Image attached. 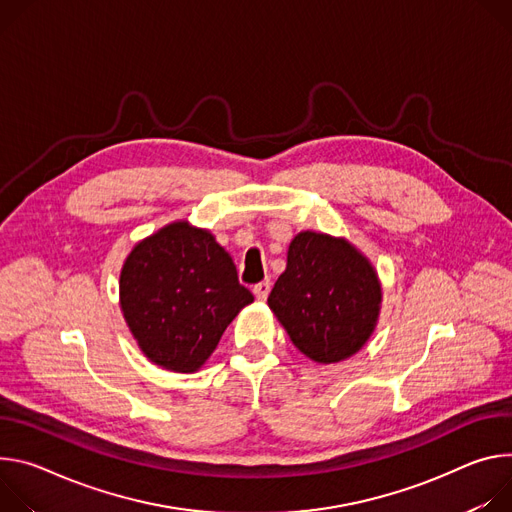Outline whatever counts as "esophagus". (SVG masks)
<instances>
[{
	"label": "esophagus",
	"mask_w": 512,
	"mask_h": 512,
	"mask_svg": "<svg viewBox=\"0 0 512 512\" xmlns=\"http://www.w3.org/2000/svg\"><path fill=\"white\" fill-rule=\"evenodd\" d=\"M270 280H262V282H258V285H254V295H256V299L258 301H266L268 299V293H270Z\"/></svg>",
	"instance_id": "34e87169"
}]
</instances>
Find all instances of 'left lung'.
I'll return each instance as SVG.
<instances>
[{
	"label": "left lung",
	"instance_id": "8db88e82",
	"mask_svg": "<svg viewBox=\"0 0 512 512\" xmlns=\"http://www.w3.org/2000/svg\"><path fill=\"white\" fill-rule=\"evenodd\" d=\"M382 305L376 268L350 240L299 232L268 307L295 348L317 364L358 354L372 337Z\"/></svg>",
	"mask_w": 512,
	"mask_h": 512
}]
</instances>
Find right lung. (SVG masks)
<instances>
[{"label":"right lung","instance_id":"obj_1","mask_svg":"<svg viewBox=\"0 0 512 512\" xmlns=\"http://www.w3.org/2000/svg\"><path fill=\"white\" fill-rule=\"evenodd\" d=\"M252 301L230 252L187 219L140 240L120 272V307L136 344L170 372H199Z\"/></svg>","mask_w":512,"mask_h":512}]
</instances>
